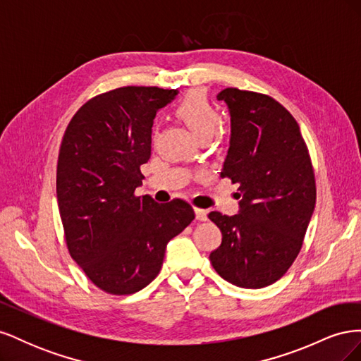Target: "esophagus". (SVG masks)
<instances>
[{"label": "esophagus", "mask_w": 361, "mask_h": 361, "mask_svg": "<svg viewBox=\"0 0 361 361\" xmlns=\"http://www.w3.org/2000/svg\"><path fill=\"white\" fill-rule=\"evenodd\" d=\"M194 212H195V218H197L199 221L207 220V212L204 209H200V207H194Z\"/></svg>", "instance_id": "esophagus-1"}]
</instances>
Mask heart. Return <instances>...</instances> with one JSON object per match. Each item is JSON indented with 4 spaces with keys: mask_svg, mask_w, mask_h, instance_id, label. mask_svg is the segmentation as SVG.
Segmentation results:
<instances>
[{
    "mask_svg": "<svg viewBox=\"0 0 361 361\" xmlns=\"http://www.w3.org/2000/svg\"><path fill=\"white\" fill-rule=\"evenodd\" d=\"M174 113L200 141L209 140L216 133L221 120L220 113L202 90L190 92L178 104Z\"/></svg>",
    "mask_w": 361,
    "mask_h": 361,
    "instance_id": "1",
    "label": "heart"
}]
</instances>
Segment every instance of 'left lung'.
Instances as JSON below:
<instances>
[{"mask_svg": "<svg viewBox=\"0 0 361 361\" xmlns=\"http://www.w3.org/2000/svg\"><path fill=\"white\" fill-rule=\"evenodd\" d=\"M231 146L221 178L238 183L236 215L211 212L223 241L209 259L224 280L245 289L276 283L298 256L316 203L312 161L297 120L267 94L221 90Z\"/></svg>", "mask_w": 361, "mask_h": 361, "instance_id": "left-lung-1", "label": "left lung"}]
</instances>
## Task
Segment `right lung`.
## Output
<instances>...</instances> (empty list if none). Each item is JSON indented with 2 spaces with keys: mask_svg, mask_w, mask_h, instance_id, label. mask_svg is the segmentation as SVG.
Returning <instances> with one entry per match:
<instances>
[{
  "mask_svg": "<svg viewBox=\"0 0 361 361\" xmlns=\"http://www.w3.org/2000/svg\"><path fill=\"white\" fill-rule=\"evenodd\" d=\"M178 90L120 87L85 102L64 133L57 164V200L72 259L113 295L146 288L166 247L194 220L183 200L159 204L137 197L150 158L152 126Z\"/></svg>",
  "mask_w": 361,
  "mask_h": 361,
  "instance_id": "right-lung-1",
  "label": "right lung"
}]
</instances>
